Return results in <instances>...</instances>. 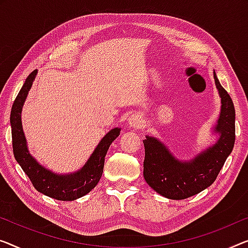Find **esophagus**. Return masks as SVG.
Here are the masks:
<instances>
[{
  "instance_id": "1",
  "label": "esophagus",
  "mask_w": 248,
  "mask_h": 248,
  "mask_svg": "<svg viewBox=\"0 0 248 248\" xmlns=\"http://www.w3.org/2000/svg\"><path fill=\"white\" fill-rule=\"evenodd\" d=\"M143 124H145V121H143L142 117L140 116V114H132V116L129 117L128 119V125L130 128H134V129H137V128H141Z\"/></svg>"
}]
</instances>
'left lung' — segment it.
Returning <instances> with one entry per match:
<instances>
[{
	"mask_svg": "<svg viewBox=\"0 0 248 248\" xmlns=\"http://www.w3.org/2000/svg\"><path fill=\"white\" fill-rule=\"evenodd\" d=\"M220 97V113L214 132L215 145L202 151L194 159L178 160L159 139L147 136L143 140V177L153 189L168 199L180 201L209 187L218 176L235 143V108L227 91L220 86L214 71Z\"/></svg>",
	"mask_w": 248,
	"mask_h": 248,
	"instance_id": "obj_1",
	"label": "left lung"
}]
</instances>
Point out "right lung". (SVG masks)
I'll return each instance as SVG.
<instances>
[{
  "label": "right lung",
  "mask_w": 248,
  "mask_h": 248,
  "mask_svg": "<svg viewBox=\"0 0 248 248\" xmlns=\"http://www.w3.org/2000/svg\"><path fill=\"white\" fill-rule=\"evenodd\" d=\"M38 70L30 73L23 87L16 95L11 110L10 123L12 128L13 154L18 165L27 173L34 188L43 195L57 201H75L93 189L100 180L105 166V157L110 145L120 134V128H113L98 143L88 161L80 170L59 175L40 165L29 153L27 139L22 128L21 112Z\"/></svg>",
  "instance_id": "obj_1"
}]
</instances>
